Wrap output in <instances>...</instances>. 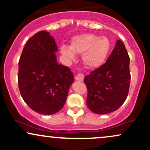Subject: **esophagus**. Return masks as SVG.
<instances>
[{"label":"esophagus","instance_id":"34e87169","mask_svg":"<svg viewBox=\"0 0 150 150\" xmlns=\"http://www.w3.org/2000/svg\"><path fill=\"white\" fill-rule=\"evenodd\" d=\"M75 80L79 82H82L84 80V75L82 73H79L77 74V76L75 77Z\"/></svg>","mask_w":150,"mask_h":150}]
</instances>
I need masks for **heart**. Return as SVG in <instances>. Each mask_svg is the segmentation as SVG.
<instances>
[{
    "label": "heart",
    "mask_w": 150,
    "mask_h": 150,
    "mask_svg": "<svg viewBox=\"0 0 150 150\" xmlns=\"http://www.w3.org/2000/svg\"><path fill=\"white\" fill-rule=\"evenodd\" d=\"M111 44L107 37L93 34L75 36L71 41V47L63 45L62 54L68 59H74L75 53H83L82 61L87 68H96L103 64L109 52Z\"/></svg>",
    "instance_id": "heart-1"
}]
</instances>
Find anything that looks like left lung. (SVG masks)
Returning a JSON list of instances; mask_svg holds the SVG:
<instances>
[{
	"mask_svg": "<svg viewBox=\"0 0 150 150\" xmlns=\"http://www.w3.org/2000/svg\"><path fill=\"white\" fill-rule=\"evenodd\" d=\"M130 57L120 40L106 62L84 78L87 88V105L97 114L116 111L125 102L130 82Z\"/></svg>",
	"mask_w": 150,
	"mask_h": 150,
	"instance_id": "8db88e82",
	"label": "left lung"
}]
</instances>
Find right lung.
<instances>
[{"mask_svg":"<svg viewBox=\"0 0 150 150\" xmlns=\"http://www.w3.org/2000/svg\"><path fill=\"white\" fill-rule=\"evenodd\" d=\"M58 47L49 32L40 31L26 43L19 61L18 87L25 103L36 112L51 115L64 106L74 75L59 65Z\"/></svg>","mask_w":150,"mask_h":150,"instance_id":"1","label":"right lung"}]
</instances>
